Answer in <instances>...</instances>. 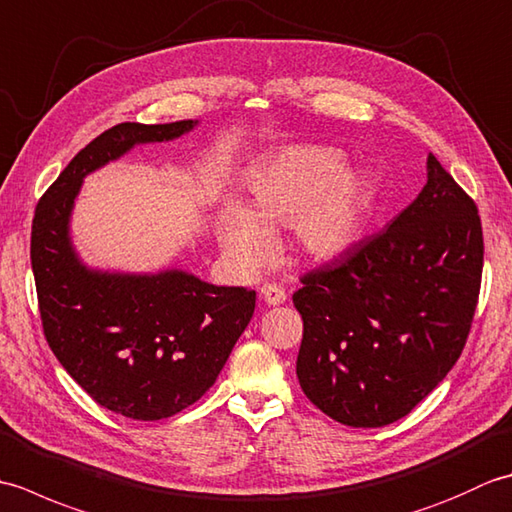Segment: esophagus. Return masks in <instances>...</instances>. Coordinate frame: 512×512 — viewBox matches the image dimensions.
Instances as JSON below:
<instances>
[{"instance_id": "obj_1", "label": "esophagus", "mask_w": 512, "mask_h": 512, "mask_svg": "<svg viewBox=\"0 0 512 512\" xmlns=\"http://www.w3.org/2000/svg\"><path fill=\"white\" fill-rule=\"evenodd\" d=\"M259 292H262V299L268 303V306H279V303H284L288 297L286 290L279 284H264Z\"/></svg>"}]
</instances>
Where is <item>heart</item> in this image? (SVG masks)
Here are the masks:
<instances>
[{
  "label": "heart",
  "instance_id": "b5f03b06",
  "mask_svg": "<svg viewBox=\"0 0 512 512\" xmlns=\"http://www.w3.org/2000/svg\"><path fill=\"white\" fill-rule=\"evenodd\" d=\"M341 169V151L317 145L290 147L268 160L248 180L250 211H224L220 239L226 255L239 268L255 270L273 253L270 231L295 224L310 255L339 253L352 242L367 193L358 173Z\"/></svg>",
  "mask_w": 512,
  "mask_h": 512
}]
</instances>
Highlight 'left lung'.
Here are the masks:
<instances>
[{
  "mask_svg": "<svg viewBox=\"0 0 512 512\" xmlns=\"http://www.w3.org/2000/svg\"><path fill=\"white\" fill-rule=\"evenodd\" d=\"M405 211L310 270L292 303L303 319V394L347 427L405 418L458 361L482 286L484 235L473 198L436 156Z\"/></svg>",
  "mask_w": 512,
  "mask_h": 512,
  "instance_id": "left-lung-1",
  "label": "left lung"
}]
</instances>
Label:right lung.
I'll list each match as a JSON object with an SVG mask.
<instances>
[{
  "instance_id": "right-lung-1",
  "label": "right lung",
  "mask_w": 512,
  "mask_h": 512,
  "mask_svg": "<svg viewBox=\"0 0 512 512\" xmlns=\"http://www.w3.org/2000/svg\"><path fill=\"white\" fill-rule=\"evenodd\" d=\"M193 121L121 123L76 154L41 195L30 235L43 336L65 372L101 407L162 420L191 407L222 372L255 312V292L160 275L94 273L76 259L68 220L83 178L138 143L189 132Z\"/></svg>"
}]
</instances>
